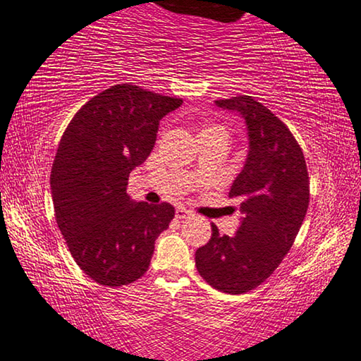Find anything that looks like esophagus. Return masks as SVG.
<instances>
[{"label":"esophagus","mask_w":361,"mask_h":361,"mask_svg":"<svg viewBox=\"0 0 361 361\" xmlns=\"http://www.w3.org/2000/svg\"><path fill=\"white\" fill-rule=\"evenodd\" d=\"M188 216H192V213L188 212V209H185V208H177L176 209V218L177 219H185V218H188Z\"/></svg>","instance_id":"34e87169"}]
</instances>
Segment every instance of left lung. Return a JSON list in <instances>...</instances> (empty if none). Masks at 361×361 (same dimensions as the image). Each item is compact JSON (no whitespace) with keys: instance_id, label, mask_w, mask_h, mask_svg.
I'll list each match as a JSON object with an SVG mask.
<instances>
[{"instance_id":"left-lung-1","label":"left lung","mask_w":361,"mask_h":361,"mask_svg":"<svg viewBox=\"0 0 361 361\" xmlns=\"http://www.w3.org/2000/svg\"><path fill=\"white\" fill-rule=\"evenodd\" d=\"M245 119L248 157L229 197L240 200L243 218L235 235L216 224L195 253L200 276L221 292L245 293L274 273L300 231L310 202V179L300 145L276 114L253 97L216 99Z\"/></svg>"}]
</instances>
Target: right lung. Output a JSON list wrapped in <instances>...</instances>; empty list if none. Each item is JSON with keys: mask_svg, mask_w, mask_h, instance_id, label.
I'll list each match as a JSON object with an SVG mask.
<instances>
[{"mask_svg": "<svg viewBox=\"0 0 361 361\" xmlns=\"http://www.w3.org/2000/svg\"><path fill=\"white\" fill-rule=\"evenodd\" d=\"M180 104L137 85H113L88 99L61 137L49 176L54 216L72 258L98 284L140 279L174 218L173 204L130 200L127 180L152 153L159 121Z\"/></svg>", "mask_w": 361, "mask_h": 361, "instance_id": "obj_1", "label": "right lung"}]
</instances>
